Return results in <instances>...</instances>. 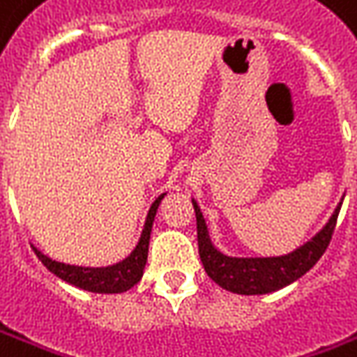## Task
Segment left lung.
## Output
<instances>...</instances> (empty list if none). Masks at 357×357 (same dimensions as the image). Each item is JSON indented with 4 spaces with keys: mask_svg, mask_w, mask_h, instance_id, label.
<instances>
[{
    "mask_svg": "<svg viewBox=\"0 0 357 357\" xmlns=\"http://www.w3.org/2000/svg\"><path fill=\"white\" fill-rule=\"evenodd\" d=\"M342 201L336 204L335 213L331 214L325 226L303 245L294 249L291 253L278 257H234L226 255L214 245L206 220L201 213V206L195 199H191L197 216L199 255L203 261L204 271L220 288L231 294H241V296L271 294L296 282L309 268H313V265L328 248Z\"/></svg>",
    "mask_w": 357,
    "mask_h": 357,
    "instance_id": "left-lung-1",
    "label": "left lung"
}]
</instances>
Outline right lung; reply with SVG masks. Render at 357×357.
<instances>
[{
	"mask_svg": "<svg viewBox=\"0 0 357 357\" xmlns=\"http://www.w3.org/2000/svg\"><path fill=\"white\" fill-rule=\"evenodd\" d=\"M166 193H162L149 208L146 220H144L141 238L137 241L135 249L129 255L119 261L116 265L108 266H77L59 263L56 259H50L44 255L38 248H34V253L42 261V265L48 268L50 273L56 274L63 282L73 284L75 288L81 290L94 291V294H121V291L131 290L141 278H143L146 257H149V241H151V231H153V222L156 216V211L160 206L162 199Z\"/></svg>",
	"mask_w": 357,
	"mask_h": 357,
	"instance_id": "add662e5",
	"label": "right lung"
}]
</instances>
